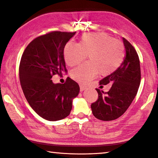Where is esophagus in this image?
<instances>
[{
  "label": "esophagus",
  "mask_w": 158,
  "mask_h": 158,
  "mask_svg": "<svg viewBox=\"0 0 158 158\" xmlns=\"http://www.w3.org/2000/svg\"><path fill=\"white\" fill-rule=\"evenodd\" d=\"M85 89H86L85 86H84V85H82V84H80V91H81V92H83V91Z\"/></svg>",
  "instance_id": "1"
}]
</instances>
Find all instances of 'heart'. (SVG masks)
<instances>
[{"instance_id": "heart-1", "label": "heart", "mask_w": 158, "mask_h": 158, "mask_svg": "<svg viewBox=\"0 0 158 158\" xmlns=\"http://www.w3.org/2000/svg\"><path fill=\"white\" fill-rule=\"evenodd\" d=\"M87 55L88 63L75 68L71 74L73 79L83 84L98 74L108 76L114 72L124 61V47L121 41L104 33L85 34L79 44L68 42L64 46V59L70 66L80 64Z\"/></svg>"}]
</instances>
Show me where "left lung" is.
I'll list each match as a JSON object with an SVG mask.
<instances>
[{
  "label": "left lung",
  "instance_id": "1",
  "mask_svg": "<svg viewBox=\"0 0 158 158\" xmlns=\"http://www.w3.org/2000/svg\"><path fill=\"white\" fill-rule=\"evenodd\" d=\"M123 39L126 51L123 64L114 72L99 81L100 85H112L107 92L96 89L98 99L91 105L93 115L100 120H114L122 116L136 96L140 84L138 55L132 44L124 38Z\"/></svg>",
  "mask_w": 158,
  "mask_h": 158
}]
</instances>
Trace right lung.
I'll return each instance as SVG.
<instances>
[{
  "mask_svg": "<svg viewBox=\"0 0 158 158\" xmlns=\"http://www.w3.org/2000/svg\"><path fill=\"white\" fill-rule=\"evenodd\" d=\"M76 32L52 31L40 35L24 50L19 66L21 85L28 104L48 121L65 118L72 100L79 92L76 81L67 77L64 84H54L52 77L67 72L64 57L66 43Z\"/></svg>",
  "mask_w": 158,
  "mask_h": 158,
  "instance_id": "add662e5",
  "label": "right lung"
}]
</instances>
